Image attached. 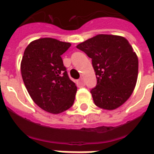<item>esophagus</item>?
<instances>
[{
  "instance_id": "esophagus-1",
  "label": "esophagus",
  "mask_w": 154,
  "mask_h": 154,
  "mask_svg": "<svg viewBox=\"0 0 154 154\" xmlns=\"http://www.w3.org/2000/svg\"><path fill=\"white\" fill-rule=\"evenodd\" d=\"M76 83H77V85L78 86H84L85 85V83H84V81H83V79H80V80H78L76 81Z\"/></svg>"
}]
</instances>
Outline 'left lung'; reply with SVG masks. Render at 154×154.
Segmentation results:
<instances>
[{
	"label": "left lung",
	"mask_w": 154,
	"mask_h": 154,
	"mask_svg": "<svg viewBox=\"0 0 154 154\" xmlns=\"http://www.w3.org/2000/svg\"><path fill=\"white\" fill-rule=\"evenodd\" d=\"M92 58L97 86L91 90L94 103L112 110L131 96L138 77V57L127 39L99 34L76 46Z\"/></svg>",
	"instance_id": "left-lung-1"
}]
</instances>
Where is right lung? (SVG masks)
Wrapping results in <instances>:
<instances>
[{
  "label": "right lung",
  "mask_w": 154,
  "mask_h": 154,
  "mask_svg": "<svg viewBox=\"0 0 154 154\" xmlns=\"http://www.w3.org/2000/svg\"><path fill=\"white\" fill-rule=\"evenodd\" d=\"M71 46L51 38L34 40L22 57V79L31 98L52 114L68 109L74 102L77 86L69 79L62 55Z\"/></svg>",
  "instance_id": "add662e5"
}]
</instances>
